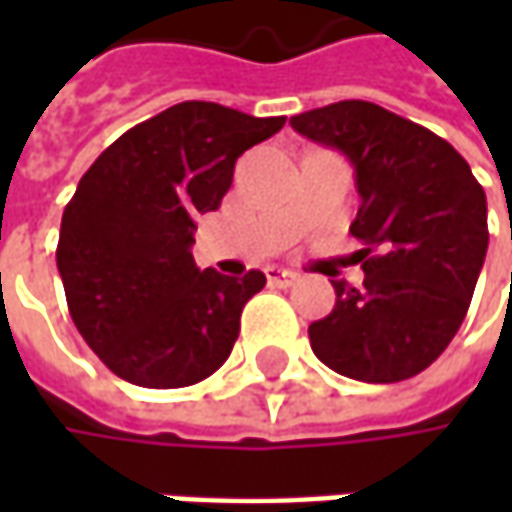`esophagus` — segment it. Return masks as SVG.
I'll return each mask as SVG.
<instances>
[{"instance_id":"34e87169","label":"esophagus","mask_w":512,"mask_h":512,"mask_svg":"<svg viewBox=\"0 0 512 512\" xmlns=\"http://www.w3.org/2000/svg\"><path fill=\"white\" fill-rule=\"evenodd\" d=\"M265 276H267V282L276 287H290L299 282V273H293V270H287V267H276V265L267 267Z\"/></svg>"}]
</instances>
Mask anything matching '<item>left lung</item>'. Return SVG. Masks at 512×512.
I'll return each instance as SVG.
<instances>
[{"label": "left lung", "instance_id": "8db88e82", "mask_svg": "<svg viewBox=\"0 0 512 512\" xmlns=\"http://www.w3.org/2000/svg\"><path fill=\"white\" fill-rule=\"evenodd\" d=\"M290 125L342 150L362 196L350 233L364 245V285L333 282L336 305L307 327L310 347L347 379L404 382L467 316L490 239L482 185L450 142L373 102L307 110Z\"/></svg>", "mask_w": 512, "mask_h": 512}]
</instances>
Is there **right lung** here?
I'll use <instances>...</instances> for the list:
<instances>
[{"label":"right lung","mask_w":512,"mask_h":512,"mask_svg":"<svg viewBox=\"0 0 512 512\" xmlns=\"http://www.w3.org/2000/svg\"><path fill=\"white\" fill-rule=\"evenodd\" d=\"M282 128L285 116L182 102L122 133L79 179L56 267L73 325L119 379L170 390L227 362L267 279L199 270L196 219L222 205L236 159Z\"/></svg>","instance_id":"right-lung-1"}]
</instances>
